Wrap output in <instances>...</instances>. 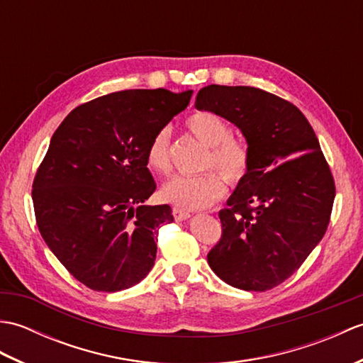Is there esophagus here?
I'll list each match as a JSON object with an SVG mask.
<instances>
[{"label": "esophagus", "mask_w": 363, "mask_h": 363, "mask_svg": "<svg viewBox=\"0 0 363 363\" xmlns=\"http://www.w3.org/2000/svg\"><path fill=\"white\" fill-rule=\"evenodd\" d=\"M173 217H174V220H177V221L187 220V218H190V212L182 211V209H177V207H174V209H173Z\"/></svg>", "instance_id": "obj_1"}]
</instances>
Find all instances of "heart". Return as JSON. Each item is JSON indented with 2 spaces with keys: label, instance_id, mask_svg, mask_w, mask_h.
<instances>
[{
  "label": "heart",
  "instance_id": "1",
  "mask_svg": "<svg viewBox=\"0 0 363 363\" xmlns=\"http://www.w3.org/2000/svg\"><path fill=\"white\" fill-rule=\"evenodd\" d=\"M186 126L199 142L209 146L203 169H218L227 181L215 172L198 176H176L162 187L160 195L167 203L181 209L199 211L213 206L225 196L226 182L230 187L240 186L250 174L252 157L250 146L234 138L233 128L217 113L209 111L191 113ZM169 138V129L162 128L151 137L146 148V162L159 174L172 172Z\"/></svg>",
  "mask_w": 363,
  "mask_h": 363
}]
</instances>
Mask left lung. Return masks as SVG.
<instances>
[{
	"mask_svg": "<svg viewBox=\"0 0 363 363\" xmlns=\"http://www.w3.org/2000/svg\"><path fill=\"white\" fill-rule=\"evenodd\" d=\"M195 107L242 130L251 169L220 211L221 238L207 254L213 273L246 291L290 277L325 235L335 184L318 138L296 106L245 86H207Z\"/></svg>",
	"mask_w": 363,
	"mask_h": 363,
	"instance_id": "left-lung-1",
	"label": "left lung"
}]
</instances>
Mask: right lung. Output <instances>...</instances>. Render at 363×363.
I'll return each mask as SVG.
<instances>
[{"instance_id": "add662e5", "label": "right lung", "mask_w": 363, "mask_h": 363, "mask_svg": "<svg viewBox=\"0 0 363 363\" xmlns=\"http://www.w3.org/2000/svg\"><path fill=\"white\" fill-rule=\"evenodd\" d=\"M194 91L123 90L81 104L52 134L33 184L37 226L68 272L95 291L133 287L150 273L172 207L143 206L156 182L146 148Z\"/></svg>"}]
</instances>
